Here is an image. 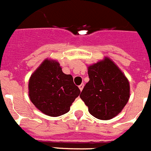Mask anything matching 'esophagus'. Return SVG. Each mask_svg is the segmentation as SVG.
I'll list each match as a JSON object with an SVG mask.
<instances>
[{
  "label": "esophagus",
  "mask_w": 151,
  "mask_h": 151,
  "mask_svg": "<svg viewBox=\"0 0 151 151\" xmlns=\"http://www.w3.org/2000/svg\"><path fill=\"white\" fill-rule=\"evenodd\" d=\"M78 88H79L80 91H82V89H83V88H84V84H82V85H80L79 86H78Z\"/></svg>",
  "instance_id": "34e87169"
}]
</instances>
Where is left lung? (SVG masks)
Listing matches in <instances>:
<instances>
[{"label": "left lung", "instance_id": "obj_1", "mask_svg": "<svg viewBox=\"0 0 151 151\" xmlns=\"http://www.w3.org/2000/svg\"><path fill=\"white\" fill-rule=\"evenodd\" d=\"M89 82L80 94L95 118L108 120L117 116L126 105L130 95L128 78L110 58L88 67Z\"/></svg>", "mask_w": 151, "mask_h": 151}]
</instances>
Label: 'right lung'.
Here are the masks:
<instances>
[{"label":"right lung","instance_id":"add662e5","mask_svg":"<svg viewBox=\"0 0 151 151\" xmlns=\"http://www.w3.org/2000/svg\"><path fill=\"white\" fill-rule=\"evenodd\" d=\"M80 92L71 75L63 73L59 63L53 60H45L29 78L31 101L40 111L50 116L68 113Z\"/></svg>","mask_w":151,"mask_h":151}]
</instances>
